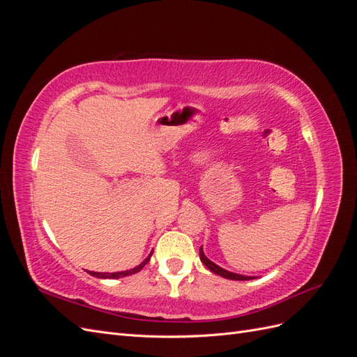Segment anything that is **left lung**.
<instances>
[{
	"label": "left lung",
	"instance_id": "left-lung-1",
	"mask_svg": "<svg viewBox=\"0 0 357 357\" xmlns=\"http://www.w3.org/2000/svg\"><path fill=\"white\" fill-rule=\"evenodd\" d=\"M199 257H201V262L207 266L210 271H213L214 274H218L223 278H229V280H240V282H244V280H252L253 277H245V275H240V274H234V273H229L226 271V269L218 266L215 264H213L208 257H205L204 252H202V247H199Z\"/></svg>",
	"mask_w": 357,
	"mask_h": 357
}]
</instances>
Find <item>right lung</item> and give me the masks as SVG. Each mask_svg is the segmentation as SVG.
<instances>
[{"label": "right lung", "instance_id": "obj_1", "mask_svg": "<svg viewBox=\"0 0 357 357\" xmlns=\"http://www.w3.org/2000/svg\"><path fill=\"white\" fill-rule=\"evenodd\" d=\"M152 253H153V252H152ZM152 253L149 255V257L146 259L144 262H142L138 266H135V268H132V269H129V271H122V273H93V271H89V274L93 275V277H98V278H119V277L132 275V274H137V273L142 271V269L146 266V264L150 261V256H152Z\"/></svg>", "mask_w": 357, "mask_h": 357}]
</instances>
